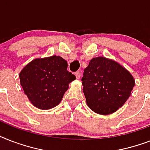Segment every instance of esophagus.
<instances>
[{"label": "esophagus", "mask_w": 150, "mask_h": 150, "mask_svg": "<svg viewBox=\"0 0 150 150\" xmlns=\"http://www.w3.org/2000/svg\"><path fill=\"white\" fill-rule=\"evenodd\" d=\"M75 77H76V79H79V78L81 77V72H80V71H76V72L75 73Z\"/></svg>", "instance_id": "34e87169"}]
</instances>
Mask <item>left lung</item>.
Masks as SVG:
<instances>
[{
    "label": "left lung",
    "mask_w": 150,
    "mask_h": 150,
    "mask_svg": "<svg viewBox=\"0 0 150 150\" xmlns=\"http://www.w3.org/2000/svg\"><path fill=\"white\" fill-rule=\"evenodd\" d=\"M88 107L96 114L117 111L129 98L135 79L123 66L103 57H94L82 78Z\"/></svg>",
    "instance_id": "1"
}]
</instances>
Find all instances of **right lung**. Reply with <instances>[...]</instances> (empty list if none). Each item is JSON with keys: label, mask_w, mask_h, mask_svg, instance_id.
Segmentation results:
<instances>
[{"label": "right lung", "mask_w": 150, "mask_h": 150, "mask_svg": "<svg viewBox=\"0 0 150 150\" xmlns=\"http://www.w3.org/2000/svg\"><path fill=\"white\" fill-rule=\"evenodd\" d=\"M68 62L60 56L36 58L19 73L25 94L35 107L49 110L61 101L75 76L67 70Z\"/></svg>", "instance_id": "obj_1"}]
</instances>
